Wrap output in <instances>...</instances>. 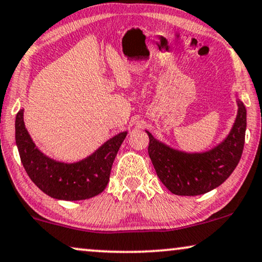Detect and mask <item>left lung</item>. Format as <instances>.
I'll use <instances>...</instances> for the list:
<instances>
[{"mask_svg": "<svg viewBox=\"0 0 262 262\" xmlns=\"http://www.w3.org/2000/svg\"><path fill=\"white\" fill-rule=\"evenodd\" d=\"M238 111L232 129L226 139L214 148L204 153L177 151L149 138L148 155L157 175L172 194L194 196L207 193L224 182L238 164L245 146L247 110L237 100Z\"/></svg>", "mask_w": 262, "mask_h": 262, "instance_id": "obj_1", "label": "left lung"}]
</instances>
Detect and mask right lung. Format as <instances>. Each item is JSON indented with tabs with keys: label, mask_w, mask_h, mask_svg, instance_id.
<instances>
[{
	"label": "right lung",
	"mask_w": 262,
	"mask_h": 262,
	"mask_svg": "<svg viewBox=\"0 0 262 262\" xmlns=\"http://www.w3.org/2000/svg\"><path fill=\"white\" fill-rule=\"evenodd\" d=\"M125 135L127 132H122L87 158L67 164L49 158L36 147L24 123V110L15 118V141L27 175L41 191L58 200H85L102 193Z\"/></svg>",
	"instance_id": "right-lung-1"
}]
</instances>
